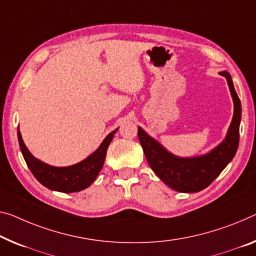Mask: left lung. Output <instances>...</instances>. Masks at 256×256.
Returning a JSON list of instances; mask_svg holds the SVG:
<instances>
[{"instance_id": "obj_1", "label": "left lung", "mask_w": 256, "mask_h": 256, "mask_svg": "<svg viewBox=\"0 0 256 256\" xmlns=\"http://www.w3.org/2000/svg\"><path fill=\"white\" fill-rule=\"evenodd\" d=\"M226 78L234 112L228 135L218 148L206 156L196 158H178L170 154L161 145L138 127L137 136L143 148L145 158L156 176L169 188L178 192H198L207 188L221 174L236 154L239 144V124L242 118L240 100L236 92L232 80L228 72L220 73Z\"/></svg>"}]
</instances>
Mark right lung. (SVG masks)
Returning <instances> with one entry per match:
<instances>
[{
	"instance_id": "add662e5",
	"label": "right lung",
	"mask_w": 256,
	"mask_h": 256,
	"mask_svg": "<svg viewBox=\"0 0 256 256\" xmlns=\"http://www.w3.org/2000/svg\"><path fill=\"white\" fill-rule=\"evenodd\" d=\"M116 132L118 129L108 134L103 140V143L100 145V148L87 159L70 167H52L34 158L30 154L28 148H26V145L24 144L19 130L18 140L24 159H25L27 166L32 172L34 178L42 186L50 188V190L70 194V192L84 190L96 180L97 175L100 174V169L104 164L108 145Z\"/></svg>"
}]
</instances>
